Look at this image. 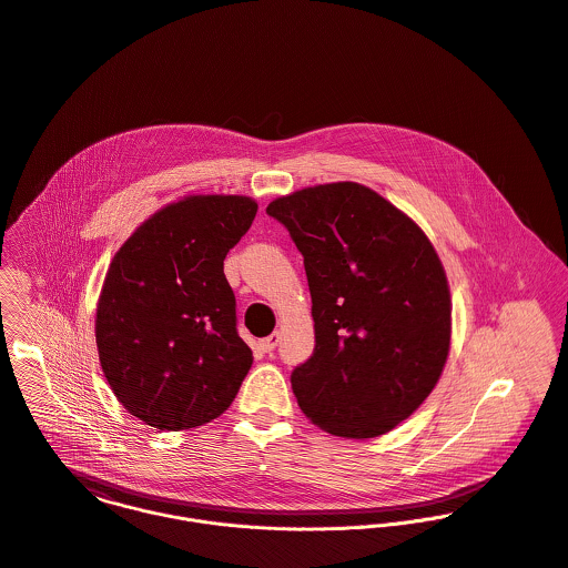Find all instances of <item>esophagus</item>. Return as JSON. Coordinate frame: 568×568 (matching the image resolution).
Returning a JSON list of instances; mask_svg holds the SVG:
<instances>
[{
  "mask_svg": "<svg viewBox=\"0 0 568 568\" xmlns=\"http://www.w3.org/2000/svg\"><path fill=\"white\" fill-rule=\"evenodd\" d=\"M276 344H278V333H272L270 337H263V339L258 342V348H261L263 353H272V351L276 348Z\"/></svg>",
  "mask_w": 568,
  "mask_h": 568,
  "instance_id": "obj_1",
  "label": "esophagus"
}]
</instances>
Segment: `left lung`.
I'll return each mask as SVG.
<instances>
[{
	"label": "left lung",
	"instance_id": "8db88e82",
	"mask_svg": "<svg viewBox=\"0 0 568 568\" xmlns=\"http://www.w3.org/2000/svg\"><path fill=\"white\" fill-rule=\"evenodd\" d=\"M305 256L315 351L292 373L320 429L368 440L434 392L450 351V290L425 231L377 191L342 181L267 209Z\"/></svg>",
	"mask_w": 568,
	"mask_h": 568
}]
</instances>
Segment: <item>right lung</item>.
Segmentation results:
<instances>
[{
	"mask_svg": "<svg viewBox=\"0 0 568 568\" xmlns=\"http://www.w3.org/2000/svg\"><path fill=\"white\" fill-rule=\"evenodd\" d=\"M256 209L251 195H185L143 220L111 258L95 310L100 366L128 414L159 432L222 416L253 366L224 258Z\"/></svg>",
	"mask_w": 568,
	"mask_h": 568,
	"instance_id": "obj_1",
	"label": "right lung"
}]
</instances>
